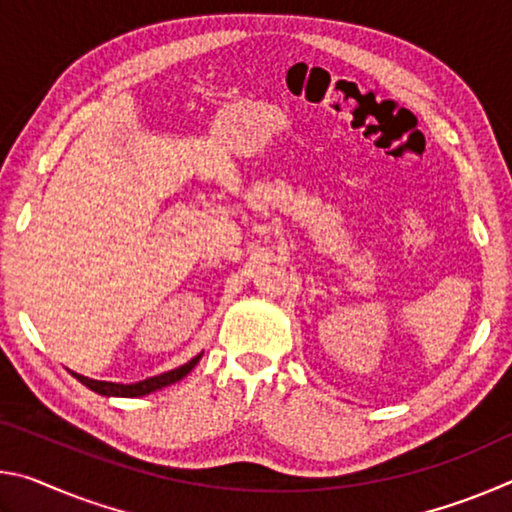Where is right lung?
I'll list each match as a JSON object with an SVG mask.
<instances>
[{"label": "right lung", "mask_w": 512, "mask_h": 512, "mask_svg": "<svg viewBox=\"0 0 512 512\" xmlns=\"http://www.w3.org/2000/svg\"><path fill=\"white\" fill-rule=\"evenodd\" d=\"M201 357H203V352L196 354V357L189 359L187 363H183V366L173 368V370H169V372H162V375H155V377H149V379H144V381H135V384H117V381H99V379L83 377V375H79V372H72V375H74L76 379H79L83 386H88L90 391L99 393V395H106V397H144V395L160 391V388L176 384V381L187 377L189 372L194 370L196 363L201 361Z\"/></svg>", "instance_id": "1"}]
</instances>
